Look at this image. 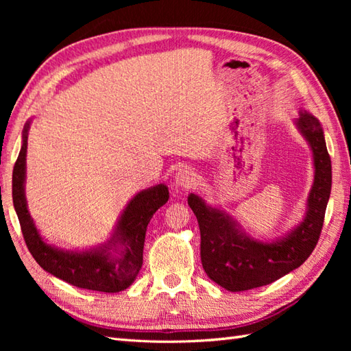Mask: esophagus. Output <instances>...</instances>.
<instances>
[{"label":"esophagus","mask_w":351,"mask_h":351,"mask_svg":"<svg viewBox=\"0 0 351 351\" xmlns=\"http://www.w3.org/2000/svg\"><path fill=\"white\" fill-rule=\"evenodd\" d=\"M196 182V173L191 169H180L175 175V184L178 187L190 189Z\"/></svg>","instance_id":"obj_1"}]
</instances>
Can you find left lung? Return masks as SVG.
<instances>
[{
    "instance_id": "1",
    "label": "left lung",
    "mask_w": 351,
    "mask_h": 351,
    "mask_svg": "<svg viewBox=\"0 0 351 351\" xmlns=\"http://www.w3.org/2000/svg\"><path fill=\"white\" fill-rule=\"evenodd\" d=\"M297 126L314 154L315 181L308 199L306 217L287 238L258 243L238 232L228 214L206 206L196 195L189 196L200 229V259L208 278L228 291L240 293L264 287L300 267L314 252L322 235L326 206L332 189V161L322 125L302 113Z\"/></svg>"
}]
</instances>
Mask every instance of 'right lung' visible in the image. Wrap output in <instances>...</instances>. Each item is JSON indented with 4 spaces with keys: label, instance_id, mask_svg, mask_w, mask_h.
<instances>
[{
    "label": "right lung",
    "instance_id": "1",
    "mask_svg": "<svg viewBox=\"0 0 351 351\" xmlns=\"http://www.w3.org/2000/svg\"><path fill=\"white\" fill-rule=\"evenodd\" d=\"M27 131L24 128V140L13 167L12 196L16 210L22 235L27 247L36 263L45 271L56 278L71 283L73 287L101 291V293H119L128 288L138 274L143 264V245L146 228L152 215L160 206L169 200L166 185H156L149 190L140 191L123 211L114 235L110 243H121L122 252L119 256H111V247L93 252H63L51 247L42 240L27 210L24 181H25V156H27Z\"/></svg>",
    "mask_w": 351,
    "mask_h": 351
}]
</instances>
